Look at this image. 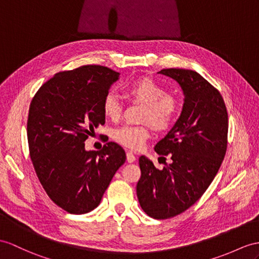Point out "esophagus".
I'll return each mask as SVG.
<instances>
[{"label": "esophagus", "instance_id": "obj_1", "mask_svg": "<svg viewBox=\"0 0 259 259\" xmlns=\"http://www.w3.org/2000/svg\"><path fill=\"white\" fill-rule=\"evenodd\" d=\"M126 160H127L128 162H134L136 160V157L133 153H132V151L128 150L127 153H126Z\"/></svg>", "mask_w": 259, "mask_h": 259}]
</instances>
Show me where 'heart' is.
Returning a JSON list of instances; mask_svg holds the SVG:
<instances>
[{
    "label": "heart",
    "instance_id": "b5f03b06",
    "mask_svg": "<svg viewBox=\"0 0 259 259\" xmlns=\"http://www.w3.org/2000/svg\"><path fill=\"white\" fill-rule=\"evenodd\" d=\"M126 96L145 105L142 121L149 122L156 130H166L171 125L178 111L177 99L166 93L165 89L148 78L137 79L125 88ZM104 115L115 121L122 113V104L114 93H108L103 99ZM149 136L146 125H123L113 131V138L123 146L138 149Z\"/></svg>",
    "mask_w": 259,
    "mask_h": 259
}]
</instances>
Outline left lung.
I'll return each instance as SVG.
<instances>
[{
	"mask_svg": "<svg viewBox=\"0 0 259 259\" xmlns=\"http://www.w3.org/2000/svg\"><path fill=\"white\" fill-rule=\"evenodd\" d=\"M158 73L178 82L184 106L172 128L155 146L157 154L169 155L171 162L159 170L141 156L136 193L147 215L165 220L189 209L211 185L228 147L229 117L221 93L198 72L171 68Z\"/></svg>",
	"mask_w": 259,
	"mask_h": 259,
	"instance_id": "8db88e82",
	"label": "left lung"
}]
</instances>
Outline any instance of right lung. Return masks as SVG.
Segmentation results:
<instances>
[{"label": "right lung", "instance_id": "right-lung-1", "mask_svg": "<svg viewBox=\"0 0 259 259\" xmlns=\"http://www.w3.org/2000/svg\"><path fill=\"white\" fill-rule=\"evenodd\" d=\"M119 73L82 66L56 73L31 100L27 138L31 161L48 197L71 214L96 209L126 160L114 142L85 150L84 142L105 123L103 99Z\"/></svg>", "mask_w": 259, "mask_h": 259}]
</instances>
